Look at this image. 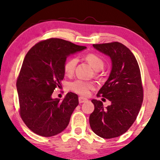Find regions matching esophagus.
Returning a JSON list of instances; mask_svg holds the SVG:
<instances>
[{
  "label": "esophagus",
  "instance_id": "esophagus-1",
  "mask_svg": "<svg viewBox=\"0 0 160 160\" xmlns=\"http://www.w3.org/2000/svg\"><path fill=\"white\" fill-rule=\"evenodd\" d=\"M87 101V99L85 98H83V97H79L78 98V102H80V103H83V102Z\"/></svg>",
  "mask_w": 160,
  "mask_h": 160
}]
</instances>
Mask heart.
Here are the masks:
<instances>
[{
  "label": "heart",
  "instance_id": "1",
  "mask_svg": "<svg viewBox=\"0 0 160 160\" xmlns=\"http://www.w3.org/2000/svg\"><path fill=\"white\" fill-rule=\"evenodd\" d=\"M84 59L95 71H99L103 68V60L97 54L89 53L84 56ZM77 62L78 59L76 58H71L65 61L63 68H64L65 73L67 76L73 75ZM94 87H95V84L93 82L81 79L75 80L69 84V88L71 90L82 96L88 95L89 91Z\"/></svg>",
  "mask_w": 160,
  "mask_h": 160
}]
</instances>
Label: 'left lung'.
I'll return each instance as SVG.
<instances>
[{
  "label": "left lung",
  "instance_id": "left-lung-1",
  "mask_svg": "<svg viewBox=\"0 0 160 160\" xmlns=\"http://www.w3.org/2000/svg\"><path fill=\"white\" fill-rule=\"evenodd\" d=\"M93 47L110 57L112 62L110 76L97 95L110 100L111 104L104 108L100 100H92L95 110L89 116V124L98 136L113 138L126 132L138 115L143 100L141 71L132 52L122 43Z\"/></svg>",
  "mask_w": 160,
  "mask_h": 160
}]
</instances>
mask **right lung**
<instances>
[{"label": "right lung", "mask_w": 160, "mask_h": 160, "mask_svg": "<svg viewBox=\"0 0 160 160\" xmlns=\"http://www.w3.org/2000/svg\"><path fill=\"white\" fill-rule=\"evenodd\" d=\"M86 48L52 38L36 43L25 55L17 80L19 114L36 134L54 136L68 125L78 105V95L68 92L60 100L52 95L64 78L67 57Z\"/></svg>", "instance_id": "right-lung-1"}]
</instances>
